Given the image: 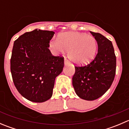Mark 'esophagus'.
I'll list each match as a JSON object with an SVG mask.
<instances>
[{
    "label": "esophagus",
    "instance_id": "esophagus-1",
    "mask_svg": "<svg viewBox=\"0 0 129 129\" xmlns=\"http://www.w3.org/2000/svg\"><path fill=\"white\" fill-rule=\"evenodd\" d=\"M64 64L65 66H67V65L69 64V62L68 60H67L66 58H65L64 59Z\"/></svg>",
    "mask_w": 129,
    "mask_h": 129
}]
</instances>
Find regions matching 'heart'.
<instances>
[{
	"label": "heart",
	"instance_id": "heart-1",
	"mask_svg": "<svg viewBox=\"0 0 129 129\" xmlns=\"http://www.w3.org/2000/svg\"><path fill=\"white\" fill-rule=\"evenodd\" d=\"M49 47L54 54H64L77 65H84L93 59L97 50V42L94 37L84 33L67 32L60 34L56 39L49 42Z\"/></svg>",
	"mask_w": 129,
	"mask_h": 129
}]
</instances>
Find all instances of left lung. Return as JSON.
<instances>
[{"label":"left lung","instance_id":"8db88e82","mask_svg":"<svg viewBox=\"0 0 129 129\" xmlns=\"http://www.w3.org/2000/svg\"><path fill=\"white\" fill-rule=\"evenodd\" d=\"M98 45L93 61L85 66H75L72 85L76 94L86 101L101 97L111 86L116 71V57L112 43L99 33L90 32Z\"/></svg>","mask_w":129,"mask_h":129}]
</instances>
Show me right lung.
I'll list each match as a JSON object with an SVG mask.
<instances>
[{
	"label": "right lung",
	"instance_id": "add662e5",
	"mask_svg": "<svg viewBox=\"0 0 129 129\" xmlns=\"http://www.w3.org/2000/svg\"><path fill=\"white\" fill-rule=\"evenodd\" d=\"M55 32L35 29L25 32L14 43L10 71L18 92L26 99L44 102L51 98L56 77L63 70L62 57L49 49Z\"/></svg>",
	"mask_w": 129,
	"mask_h": 129
}]
</instances>
